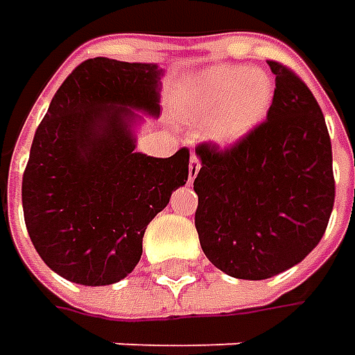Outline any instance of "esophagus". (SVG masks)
<instances>
[{
    "instance_id": "34e87169",
    "label": "esophagus",
    "mask_w": 355,
    "mask_h": 355,
    "mask_svg": "<svg viewBox=\"0 0 355 355\" xmlns=\"http://www.w3.org/2000/svg\"><path fill=\"white\" fill-rule=\"evenodd\" d=\"M199 168H201V164H199V157L196 156V154H191V157H189V184L196 180Z\"/></svg>"
}]
</instances>
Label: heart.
<instances>
[{
    "instance_id": "1",
    "label": "heart",
    "mask_w": 355,
    "mask_h": 355,
    "mask_svg": "<svg viewBox=\"0 0 355 355\" xmlns=\"http://www.w3.org/2000/svg\"><path fill=\"white\" fill-rule=\"evenodd\" d=\"M275 98L272 78L265 71L219 64L196 76L185 103L196 122H209V136L231 146L261 124Z\"/></svg>"
}]
</instances>
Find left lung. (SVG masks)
Wrapping results in <instances>:
<instances>
[{"label":"left lung","mask_w":355,"mask_h":355,"mask_svg":"<svg viewBox=\"0 0 355 355\" xmlns=\"http://www.w3.org/2000/svg\"><path fill=\"white\" fill-rule=\"evenodd\" d=\"M275 98L266 120L231 146L203 142L196 229L205 257L229 277L270 279L318 243L334 207L332 142L304 80L266 61Z\"/></svg>","instance_id":"left-lung-1"}]
</instances>
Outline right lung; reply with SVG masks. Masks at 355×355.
<instances>
[{
  "label": "right lung",
  "mask_w": 355,
  "mask_h": 355,
  "mask_svg": "<svg viewBox=\"0 0 355 355\" xmlns=\"http://www.w3.org/2000/svg\"><path fill=\"white\" fill-rule=\"evenodd\" d=\"M159 76L152 62L87 59L35 132L23 215L39 257L62 279L104 286L128 277L148 223L187 182V148L171 157L136 152L132 108L159 114Z\"/></svg>",
  "instance_id": "1"
}]
</instances>
